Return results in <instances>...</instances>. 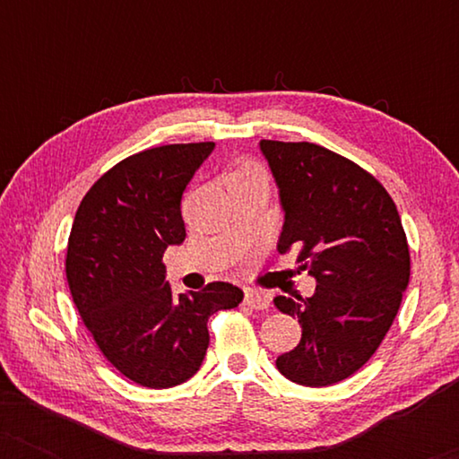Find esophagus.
I'll list each match as a JSON object with an SVG mask.
<instances>
[{
  "mask_svg": "<svg viewBox=\"0 0 459 459\" xmlns=\"http://www.w3.org/2000/svg\"><path fill=\"white\" fill-rule=\"evenodd\" d=\"M244 305L255 311H269V297L255 290H247V294H244Z\"/></svg>",
  "mask_w": 459,
  "mask_h": 459,
  "instance_id": "esophagus-1",
  "label": "esophagus"
}]
</instances>
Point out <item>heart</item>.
<instances>
[{
	"label": "heart",
	"instance_id": "1",
	"mask_svg": "<svg viewBox=\"0 0 459 459\" xmlns=\"http://www.w3.org/2000/svg\"><path fill=\"white\" fill-rule=\"evenodd\" d=\"M248 175H263V173H261L259 167L253 165V162H242V165L238 167L236 171L230 175V179H234V178H248Z\"/></svg>",
	"mask_w": 459,
	"mask_h": 459
}]
</instances>
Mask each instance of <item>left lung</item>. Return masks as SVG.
<instances>
[{
    "label": "left lung",
    "instance_id": "8db88e82",
    "mask_svg": "<svg viewBox=\"0 0 459 459\" xmlns=\"http://www.w3.org/2000/svg\"><path fill=\"white\" fill-rule=\"evenodd\" d=\"M284 211L278 250H299L309 299L275 297L303 336L275 366L303 386L355 374L380 347L410 284V248L388 192L344 156L309 142L261 140Z\"/></svg>",
    "mask_w": 459,
    "mask_h": 459
}]
</instances>
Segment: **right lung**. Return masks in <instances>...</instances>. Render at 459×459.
I'll list each match as a JSON object with an SVG mask.
<instances>
[{
  "label": "right lung",
  "mask_w": 459,
  "mask_h": 459,
  "mask_svg": "<svg viewBox=\"0 0 459 459\" xmlns=\"http://www.w3.org/2000/svg\"><path fill=\"white\" fill-rule=\"evenodd\" d=\"M215 143H171L129 156L81 200L66 250L79 316L106 359L148 388L190 380L209 347L206 322L244 292L212 281L173 294L162 255L186 240L181 194Z\"/></svg>",
  "instance_id": "1"
}]
</instances>
